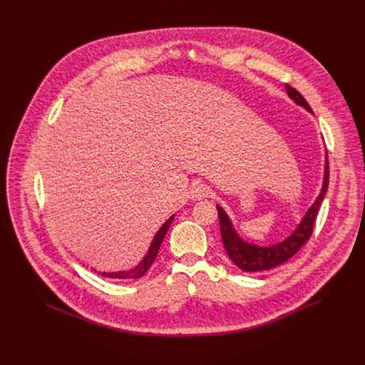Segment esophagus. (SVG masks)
I'll return each mask as SVG.
<instances>
[{"label":"esophagus","instance_id":"esophagus-1","mask_svg":"<svg viewBox=\"0 0 365 365\" xmlns=\"http://www.w3.org/2000/svg\"><path fill=\"white\" fill-rule=\"evenodd\" d=\"M211 195V190L210 187H207L206 185L203 183H195L190 189V196L195 199V200H200V199H205V197H210Z\"/></svg>","mask_w":365,"mask_h":365}]
</instances>
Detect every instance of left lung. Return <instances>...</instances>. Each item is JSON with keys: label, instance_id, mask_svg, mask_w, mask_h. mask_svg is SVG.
Returning a JSON list of instances; mask_svg holds the SVG:
<instances>
[{"label": "left lung", "instance_id": "left-lung-1", "mask_svg": "<svg viewBox=\"0 0 365 365\" xmlns=\"http://www.w3.org/2000/svg\"><path fill=\"white\" fill-rule=\"evenodd\" d=\"M287 95L292 101H294L297 106L303 107L306 111L312 113V108L309 107V103L306 99L290 85H286ZM328 183H329V163H328V155H325V170H324V182H322V189L319 196L315 199V202L312 203V206L296 227V230L283 241L269 245V247H259L255 244H250L244 241L238 232L235 231L228 214L222 210V206L217 205L218 210V217H220V227H221V237L224 247L227 250L228 257L232 259V263L248 273L254 272H264V270H272L283 263H286L289 258H292L300 247L310 238L312 231H314L315 220L318 215L319 206L327 195L328 190Z\"/></svg>", "mask_w": 365, "mask_h": 365}]
</instances>
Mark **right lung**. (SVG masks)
<instances>
[{"instance_id":"add662e5","label":"right lung","mask_w":365,"mask_h":365,"mask_svg":"<svg viewBox=\"0 0 365 365\" xmlns=\"http://www.w3.org/2000/svg\"><path fill=\"white\" fill-rule=\"evenodd\" d=\"M173 218L175 215H172L162 227L160 230L158 231V234L154 235L150 247H148V251L147 254L144 255V258L141 259V262L134 267V269H130V270H124V272H111V273H107V272H99V274L106 276V277H110V279H123V280H135V279H140L143 277L147 270L151 267L154 258L158 257V252H159V248L165 240V235L168 234V230L170 227V224L173 222ZM96 272V270H95Z\"/></svg>"}]
</instances>
